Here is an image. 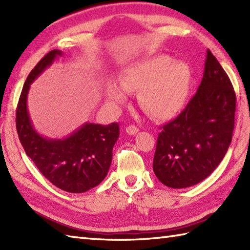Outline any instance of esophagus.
Returning <instances> with one entry per match:
<instances>
[{
	"instance_id": "obj_1",
	"label": "esophagus",
	"mask_w": 250,
	"mask_h": 250,
	"mask_svg": "<svg viewBox=\"0 0 250 250\" xmlns=\"http://www.w3.org/2000/svg\"><path fill=\"white\" fill-rule=\"evenodd\" d=\"M139 131H140L139 128H137V126H135V125H129V126H126V128H125V132L129 135H135V134L139 133Z\"/></svg>"
}]
</instances>
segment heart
Returning a JSON list of instances; mask_svg holds the SVG:
<instances>
[{
	"instance_id": "obj_1",
	"label": "heart",
	"mask_w": 250,
	"mask_h": 250,
	"mask_svg": "<svg viewBox=\"0 0 250 250\" xmlns=\"http://www.w3.org/2000/svg\"><path fill=\"white\" fill-rule=\"evenodd\" d=\"M191 79L187 62L158 55L126 66L119 76V84L106 86L105 98L109 104L120 106L128 100V92H139L143 110L155 119L168 120L185 107Z\"/></svg>"
}]
</instances>
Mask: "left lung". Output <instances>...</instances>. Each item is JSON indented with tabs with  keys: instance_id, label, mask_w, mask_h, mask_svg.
Listing matches in <instances>:
<instances>
[{
	"instance_id": "8db88e82",
	"label": "left lung",
	"mask_w": 250,
	"mask_h": 250,
	"mask_svg": "<svg viewBox=\"0 0 250 250\" xmlns=\"http://www.w3.org/2000/svg\"><path fill=\"white\" fill-rule=\"evenodd\" d=\"M236 98L218 60L207 50L203 78L194 97L158 135L153 172L169 188L201 183L219 166L234 130Z\"/></svg>"
}]
</instances>
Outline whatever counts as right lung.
Here are the masks:
<instances>
[{
  "label": "right lung",
  "mask_w": 250,
  "mask_h": 250,
  "mask_svg": "<svg viewBox=\"0 0 250 250\" xmlns=\"http://www.w3.org/2000/svg\"><path fill=\"white\" fill-rule=\"evenodd\" d=\"M62 56L59 49L49 51L29 74L17 106L16 128L26 156L51 184L66 192L83 193L107 175L119 125L84 122L63 139H49L36 131L28 110L31 83Z\"/></svg>",
  "instance_id": "add662e5"
}]
</instances>
